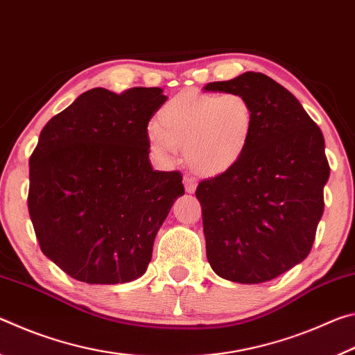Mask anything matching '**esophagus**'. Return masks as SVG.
I'll return each mask as SVG.
<instances>
[{"label": "esophagus", "mask_w": 355, "mask_h": 355, "mask_svg": "<svg viewBox=\"0 0 355 355\" xmlns=\"http://www.w3.org/2000/svg\"><path fill=\"white\" fill-rule=\"evenodd\" d=\"M184 183V191L188 192V194H194L196 192V188H197V182L192 177H184L183 180Z\"/></svg>", "instance_id": "esophagus-1"}]
</instances>
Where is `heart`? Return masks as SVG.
I'll return each instance as SVG.
<instances>
[{
	"mask_svg": "<svg viewBox=\"0 0 355 355\" xmlns=\"http://www.w3.org/2000/svg\"><path fill=\"white\" fill-rule=\"evenodd\" d=\"M158 125L147 128L153 155L169 163L184 150L197 175L218 177L232 171L248 152L255 128L254 106L241 94L188 91L159 107Z\"/></svg>",
	"mask_w": 355,
	"mask_h": 355,
	"instance_id": "obj_1",
	"label": "heart"
}]
</instances>
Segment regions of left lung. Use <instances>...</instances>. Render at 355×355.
<instances>
[{
	"label": "left lung",
	"mask_w": 355,
	"mask_h": 355,
	"mask_svg": "<svg viewBox=\"0 0 355 355\" xmlns=\"http://www.w3.org/2000/svg\"><path fill=\"white\" fill-rule=\"evenodd\" d=\"M203 89L241 94L255 111L243 159L197 186L208 263L225 280L263 284L313 245L330 175L324 136L290 91L258 71Z\"/></svg>",
	"instance_id": "obj_1"
}]
</instances>
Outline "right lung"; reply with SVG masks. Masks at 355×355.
Returning <instances> with one entry per match:
<instances>
[{
	"label": "right lung",
	"mask_w": 355,
	"mask_h": 355,
	"mask_svg": "<svg viewBox=\"0 0 355 355\" xmlns=\"http://www.w3.org/2000/svg\"><path fill=\"white\" fill-rule=\"evenodd\" d=\"M159 87H95L53 117L29 158L28 209L40 249L84 284L139 279L182 173L153 171L147 125Z\"/></svg>",
	"instance_id": "1"
}]
</instances>
